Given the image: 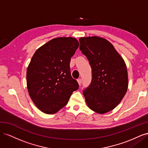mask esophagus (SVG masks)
I'll return each mask as SVG.
<instances>
[{"instance_id": "34e87169", "label": "esophagus", "mask_w": 148, "mask_h": 148, "mask_svg": "<svg viewBox=\"0 0 148 148\" xmlns=\"http://www.w3.org/2000/svg\"><path fill=\"white\" fill-rule=\"evenodd\" d=\"M78 84H79V85H81L82 84V79H81V78H79V79H78Z\"/></svg>"}]
</instances>
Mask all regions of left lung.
I'll return each mask as SVG.
<instances>
[{
	"mask_svg": "<svg viewBox=\"0 0 148 148\" xmlns=\"http://www.w3.org/2000/svg\"><path fill=\"white\" fill-rule=\"evenodd\" d=\"M79 49L92 69V79L83 93L89 109L105 114L122 100L128 89V73L123 58L110 42L97 36L80 38Z\"/></svg>",
	"mask_w": 148,
	"mask_h": 148,
	"instance_id": "1",
	"label": "left lung"
}]
</instances>
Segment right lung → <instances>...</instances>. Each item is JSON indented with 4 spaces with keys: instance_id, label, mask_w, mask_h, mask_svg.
I'll return each mask as SVG.
<instances>
[{
    "instance_id": "right-lung-1",
    "label": "right lung",
    "mask_w": 148,
    "mask_h": 148,
    "mask_svg": "<svg viewBox=\"0 0 148 148\" xmlns=\"http://www.w3.org/2000/svg\"><path fill=\"white\" fill-rule=\"evenodd\" d=\"M78 47L74 38H57L34 53L26 71L27 88L35 106L44 113L57 112L79 88L70 68L71 57Z\"/></svg>"
}]
</instances>
